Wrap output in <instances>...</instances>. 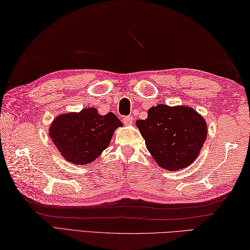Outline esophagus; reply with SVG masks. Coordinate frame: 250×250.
Masks as SVG:
<instances>
[{"label":"esophagus","mask_w":250,"mask_h":250,"mask_svg":"<svg viewBox=\"0 0 250 250\" xmlns=\"http://www.w3.org/2000/svg\"><path fill=\"white\" fill-rule=\"evenodd\" d=\"M133 122V118L132 117H124L123 118V123L125 125H131Z\"/></svg>","instance_id":"34e87169"}]
</instances>
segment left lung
<instances>
[{
  "label": "left lung",
  "mask_w": 250,
  "mask_h": 250,
  "mask_svg": "<svg viewBox=\"0 0 250 250\" xmlns=\"http://www.w3.org/2000/svg\"><path fill=\"white\" fill-rule=\"evenodd\" d=\"M136 125L156 162L167 171H179L195 161L207 138V124L188 106L159 104Z\"/></svg>",
  "instance_id": "obj_1"
}]
</instances>
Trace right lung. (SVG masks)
Returning a JSON list of instances; mask_svg holds the SVG:
<instances>
[{
    "label": "right lung",
    "mask_w": 250,
    "mask_h": 250,
    "mask_svg": "<svg viewBox=\"0 0 250 250\" xmlns=\"http://www.w3.org/2000/svg\"><path fill=\"white\" fill-rule=\"evenodd\" d=\"M123 126L112 112L101 115L94 107L59 114L50 126V137L60 154L73 164L94 161L108 147L114 130Z\"/></svg>",
    "instance_id": "right-lung-1"
}]
</instances>
